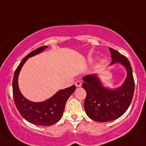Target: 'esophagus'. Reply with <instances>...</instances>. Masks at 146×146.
<instances>
[{
	"label": "esophagus",
	"mask_w": 146,
	"mask_h": 146,
	"mask_svg": "<svg viewBox=\"0 0 146 146\" xmlns=\"http://www.w3.org/2000/svg\"><path fill=\"white\" fill-rule=\"evenodd\" d=\"M82 82H81V81H76V82H75V85L77 87H81V86H82Z\"/></svg>",
	"instance_id": "34e87169"
}]
</instances>
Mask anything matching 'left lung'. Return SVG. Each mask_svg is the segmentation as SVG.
Returning <instances> with one entry per match:
<instances>
[{
  "instance_id": "left-lung-1",
  "label": "left lung",
  "mask_w": 146,
  "mask_h": 146,
  "mask_svg": "<svg viewBox=\"0 0 146 146\" xmlns=\"http://www.w3.org/2000/svg\"><path fill=\"white\" fill-rule=\"evenodd\" d=\"M111 64L120 62L126 68L127 76L123 84L116 90L104 87L96 74L83 77L82 87L87 96L84 106L86 113L98 122H108L122 116L131 104L134 92V80L129 61L125 56L110 48Z\"/></svg>"
}]
</instances>
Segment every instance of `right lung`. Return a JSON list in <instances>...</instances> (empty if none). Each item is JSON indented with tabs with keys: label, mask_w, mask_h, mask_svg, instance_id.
<instances>
[{
	"label": "right lung",
	"mask_w": 146,
	"mask_h": 146,
	"mask_svg": "<svg viewBox=\"0 0 146 146\" xmlns=\"http://www.w3.org/2000/svg\"><path fill=\"white\" fill-rule=\"evenodd\" d=\"M48 46H42L29 53L17 66L14 74L12 82L14 101L17 110L31 123L38 126H48L57 123L62 117L65 104L68 98L76 90V86L73 85L68 88L61 90L52 96L50 98L40 103H35L27 100L20 92L18 87V76L23 64L31 56L40 54Z\"/></svg>",
	"instance_id": "right-lung-1"
}]
</instances>
